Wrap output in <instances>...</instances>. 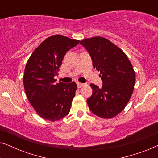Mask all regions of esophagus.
Masks as SVG:
<instances>
[{
    "instance_id": "34e87169",
    "label": "esophagus",
    "mask_w": 158,
    "mask_h": 158,
    "mask_svg": "<svg viewBox=\"0 0 158 158\" xmlns=\"http://www.w3.org/2000/svg\"><path fill=\"white\" fill-rule=\"evenodd\" d=\"M77 88H82L83 87V86L84 85V84L83 83H77Z\"/></svg>"
}]
</instances>
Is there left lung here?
Masks as SVG:
<instances>
[{"mask_svg": "<svg viewBox=\"0 0 158 158\" xmlns=\"http://www.w3.org/2000/svg\"><path fill=\"white\" fill-rule=\"evenodd\" d=\"M80 43L90 53L103 81L101 88L90 85L93 94L87 99L88 107L99 117L113 118L126 107L132 95L136 80L132 64L119 47L104 37L85 39Z\"/></svg>", "mask_w": 158, "mask_h": 158, "instance_id": "left-lung-1", "label": "left lung"}]
</instances>
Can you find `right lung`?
Wrapping results in <instances>:
<instances>
[{"instance_id": "1", "label": "right lung", "mask_w": 158, "mask_h": 158, "mask_svg": "<svg viewBox=\"0 0 158 158\" xmlns=\"http://www.w3.org/2000/svg\"><path fill=\"white\" fill-rule=\"evenodd\" d=\"M79 42L62 35L51 36L34 49L27 62L23 77L26 94L36 114L45 120H60L70 111L76 83H55L54 77L58 75L67 52Z\"/></svg>"}]
</instances>
